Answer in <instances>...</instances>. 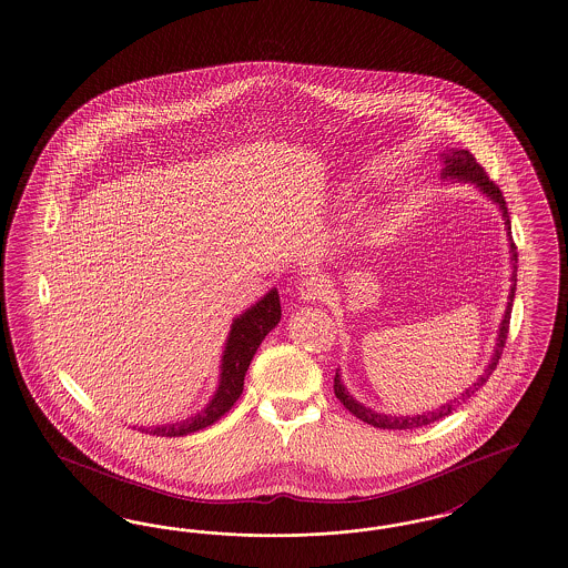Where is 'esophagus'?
Returning <instances> with one entry per match:
<instances>
[{
  "mask_svg": "<svg viewBox=\"0 0 568 568\" xmlns=\"http://www.w3.org/2000/svg\"><path fill=\"white\" fill-rule=\"evenodd\" d=\"M297 294L304 302H315L327 294V281L323 278V274L311 273L302 278Z\"/></svg>",
  "mask_w": 568,
  "mask_h": 568,
  "instance_id": "esophagus-1",
  "label": "esophagus"
}]
</instances>
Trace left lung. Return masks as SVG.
<instances>
[{
  "label": "left lung",
  "mask_w": 568,
  "mask_h": 568,
  "mask_svg": "<svg viewBox=\"0 0 568 568\" xmlns=\"http://www.w3.org/2000/svg\"><path fill=\"white\" fill-rule=\"evenodd\" d=\"M439 160L444 162V169H442V180L444 182H463L471 183L476 185L477 190L488 196L493 203L499 206L500 215H503V222H505V230H507V239H509V260H511V290H509V302H507V308H505V315L500 318L499 336H497V344H495V353L490 357V362L486 365V369L481 372V376L477 378L474 385L467 386L458 397H454L450 402H446L444 406L439 408L427 409L423 414H414V416H390V414H381L376 409L367 408L362 402H357L348 390L346 386L342 385L341 369H336V376H334V393L336 397L341 399L342 406L348 409L351 414H355L359 420H364L372 427H378V429H416V427H425V425H432L435 420L448 416L453 409L458 408L460 404H465L474 393H476L479 386L484 385L488 381V376L495 372V367L499 364L500 353H503V346L507 341V332H509V318H511V306H514V297H516V276H518V251L514 245V239H511V222H509V213H507V204L503 199V192L499 190V185L490 182V178L486 175V171L477 164L474 154L469 150H444L439 154Z\"/></svg>",
  "instance_id": "8db88e82"
}]
</instances>
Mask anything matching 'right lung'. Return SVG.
<instances>
[{
    "instance_id": "add662e5",
    "label": "right lung",
    "mask_w": 568,
    "mask_h": 568,
    "mask_svg": "<svg viewBox=\"0 0 568 568\" xmlns=\"http://www.w3.org/2000/svg\"><path fill=\"white\" fill-rule=\"evenodd\" d=\"M278 321L281 300L276 287H273L268 294L260 297L245 313H241L232 321L220 364V383L215 386V393L209 399V404L185 420L159 427H139V432L150 433L156 437H183L190 433L201 432L204 427H211L215 420H220L241 397L251 359L262 341L278 325Z\"/></svg>"
}]
</instances>
